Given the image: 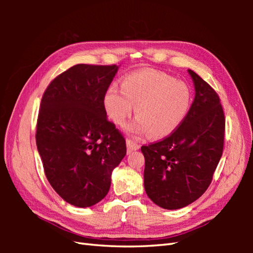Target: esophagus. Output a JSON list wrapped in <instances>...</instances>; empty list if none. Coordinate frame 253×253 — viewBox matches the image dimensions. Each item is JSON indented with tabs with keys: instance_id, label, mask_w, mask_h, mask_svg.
Instances as JSON below:
<instances>
[{
	"instance_id": "34e87169",
	"label": "esophagus",
	"mask_w": 253,
	"mask_h": 253,
	"mask_svg": "<svg viewBox=\"0 0 253 253\" xmlns=\"http://www.w3.org/2000/svg\"><path fill=\"white\" fill-rule=\"evenodd\" d=\"M126 143H127V152L128 153H130L132 151H136V150L140 148V146H139L137 142H135L133 140H130V139H127Z\"/></svg>"
}]
</instances>
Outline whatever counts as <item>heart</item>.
I'll use <instances>...</instances> for the list:
<instances>
[{"label":"heart","mask_w":253,"mask_h":253,"mask_svg":"<svg viewBox=\"0 0 253 253\" xmlns=\"http://www.w3.org/2000/svg\"><path fill=\"white\" fill-rule=\"evenodd\" d=\"M122 90L112 85L103 103L106 114L116 125H124L132 114L137 118L126 127L131 135L149 131L153 138L173 133L184 122L191 104L188 85L169 75L152 69L131 73L123 79Z\"/></svg>","instance_id":"1"}]
</instances>
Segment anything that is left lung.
Returning <instances> with one entry per match:
<instances>
[{
	"instance_id": "obj_1",
	"label": "left lung",
	"mask_w": 253,
	"mask_h": 253,
	"mask_svg": "<svg viewBox=\"0 0 253 253\" xmlns=\"http://www.w3.org/2000/svg\"><path fill=\"white\" fill-rule=\"evenodd\" d=\"M195 99L177 129L142 146L144 189L157 206L177 210L200 198L210 186L224 147L225 117L215 91L191 69Z\"/></svg>"
}]
</instances>
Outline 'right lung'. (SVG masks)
I'll return each instance as SVG.
<instances>
[{
  "label": "right lung",
  "mask_w": 253,
  "mask_h": 253,
  "mask_svg": "<svg viewBox=\"0 0 253 253\" xmlns=\"http://www.w3.org/2000/svg\"><path fill=\"white\" fill-rule=\"evenodd\" d=\"M118 66L78 64L52 80L41 100L36 142L44 173L72 206L92 207L111 187L126 141L109 122L104 94Z\"/></svg>",
  "instance_id": "right-lung-1"
}]
</instances>
